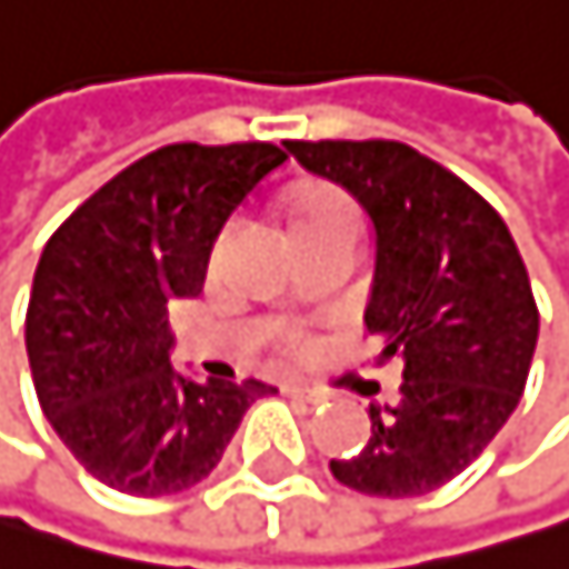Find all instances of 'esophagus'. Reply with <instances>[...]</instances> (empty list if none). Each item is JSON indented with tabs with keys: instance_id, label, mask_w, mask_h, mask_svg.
<instances>
[{
	"instance_id": "obj_1",
	"label": "esophagus",
	"mask_w": 569,
	"mask_h": 569,
	"mask_svg": "<svg viewBox=\"0 0 569 569\" xmlns=\"http://www.w3.org/2000/svg\"><path fill=\"white\" fill-rule=\"evenodd\" d=\"M282 395L293 398V401H308V405H319L322 395L319 390H311V387H301V383H282Z\"/></svg>"
}]
</instances>
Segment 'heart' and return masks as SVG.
Masks as SVG:
<instances>
[{
    "label": "heart",
    "instance_id": "heart-1",
    "mask_svg": "<svg viewBox=\"0 0 569 569\" xmlns=\"http://www.w3.org/2000/svg\"><path fill=\"white\" fill-rule=\"evenodd\" d=\"M293 232H301V229H329V226H351L358 229V211H355V203L340 193V189L333 186H311L305 189L301 197L293 200ZM305 348V333L301 329H287L282 333V351L287 355H297Z\"/></svg>",
    "mask_w": 569,
    "mask_h": 569
}]
</instances>
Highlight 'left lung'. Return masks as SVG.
Returning <instances> with one entry per match:
<instances>
[{"label": "left lung", "mask_w": 569, "mask_h": 569, "mask_svg": "<svg viewBox=\"0 0 569 569\" xmlns=\"http://www.w3.org/2000/svg\"><path fill=\"white\" fill-rule=\"evenodd\" d=\"M311 174L343 186L376 229L366 329L398 358L395 409L369 405L372 437L333 459L340 483L412 498L459 477L520 405L538 305L495 207L437 160L395 139H290Z\"/></svg>", "instance_id": "left-lung-1"}]
</instances>
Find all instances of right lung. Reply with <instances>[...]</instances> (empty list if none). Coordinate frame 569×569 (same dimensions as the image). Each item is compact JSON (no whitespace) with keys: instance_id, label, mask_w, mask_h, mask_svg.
Returning <instances> with one entry per match:
<instances>
[{"instance_id":"add662e5","label":"right lung","mask_w":569,"mask_h":569,"mask_svg":"<svg viewBox=\"0 0 569 569\" xmlns=\"http://www.w3.org/2000/svg\"><path fill=\"white\" fill-rule=\"evenodd\" d=\"M282 160L272 142L160 146L49 236L24 322L31 380L60 441L107 488H193L272 395L261 380L174 372L168 308L203 290L221 226Z\"/></svg>"}]
</instances>
